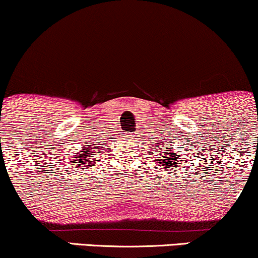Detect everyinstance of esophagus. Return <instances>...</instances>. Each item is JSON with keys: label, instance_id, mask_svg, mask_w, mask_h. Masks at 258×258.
Masks as SVG:
<instances>
[{"label": "esophagus", "instance_id": "1", "mask_svg": "<svg viewBox=\"0 0 258 258\" xmlns=\"http://www.w3.org/2000/svg\"><path fill=\"white\" fill-rule=\"evenodd\" d=\"M133 136H135V135H132V133H127V138H132L133 137Z\"/></svg>", "mask_w": 258, "mask_h": 258}]
</instances>
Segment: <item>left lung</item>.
Instances as JSON below:
<instances>
[{"label": "left lung", "instance_id": "obj_1", "mask_svg": "<svg viewBox=\"0 0 258 258\" xmlns=\"http://www.w3.org/2000/svg\"><path fill=\"white\" fill-rule=\"evenodd\" d=\"M159 146H161V144H159ZM167 146H170V144H167ZM160 149H161V148H160ZM166 149H172V148H168V147H166ZM164 153V155H162V153H160L159 154V156H156V164L159 165V166H162V167H165V168H167V170H170V168H173V170H176L177 167V165H176V162L174 161H177L176 160V158H174V156H177L176 155V153H172L171 152V150H167V152H162ZM185 158V156H184ZM180 161H182V160H180Z\"/></svg>", "mask_w": 258, "mask_h": 258}]
</instances>
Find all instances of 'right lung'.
Here are the masks:
<instances>
[{"label": "right lung", "instance_id": "obj_1", "mask_svg": "<svg viewBox=\"0 0 258 258\" xmlns=\"http://www.w3.org/2000/svg\"><path fill=\"white\" fill-rule=\"evenodd\" d=\"M99 144H94V146H91V147H85L84 149H82V153L80 154V155H76V160H74V162H76V165H78V167H81V165H85V166H92L93 165V162L96 161V153L98 152V150L96 149H100L98 148ZM93 159V162H91L90 160Z\"/></svg>", "mask_w": 258, "mask_h": 258}]
</instances>
